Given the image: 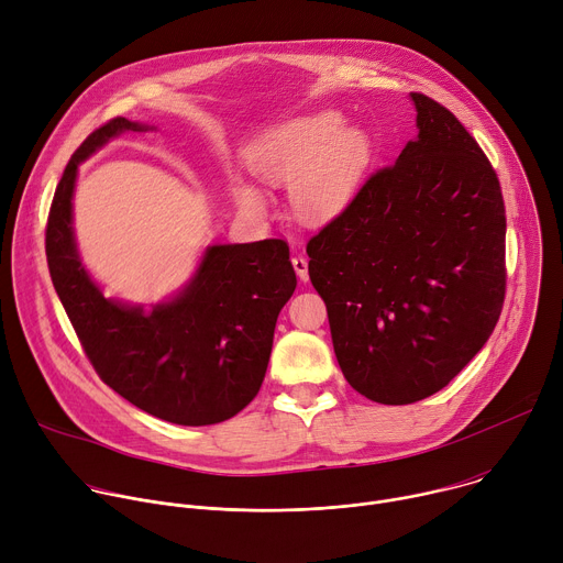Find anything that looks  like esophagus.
I'll use <instances>...</instances> for the list:
<instances>
[{
  "instance_id": "esophagus-1",
  "label": "esophagus",
  "mask_w": 563,
  "mask_h": 563,
  "mask_svg": "<svg viewBox=\"0 0 563 563\" xmlns=\"http://www.w3.org/2000/svg\"><path fill=\"white\" fill-rule=\"evenodd\" d=\"M291 265H294V272L300 280H307L309 278V272H307V261L302 256H294L291 258Z\"/></svg>"
}]
</instances>
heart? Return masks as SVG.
Segmentation results:
<instances>
[{
    "mask_svg": "<svg viewBox=\"0 0 563 563\" xmlns=\"http://www.w3.org/2000/svg\"><path fill=\"white\" fill-rule=\"evenodd\" d=\"M252 174L269 187H291L296 211L316 222L341 216L356 198L372 165V142L365 131L345 126L334 111L294 118L247 151ZM240 211L265 216V194L247 183L233 187Z\"/></svg>",
    "mask_w": 563,
    "mask_h": 563,
    "instance_id": "1",
    "label": "heart"
}]
</instances>
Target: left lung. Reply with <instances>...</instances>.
<instances>
[{"label": "left lung", "instance_id": "obj_1", "mask_svg": "<svg viewBox=\"0 0 563 563\" xmlns=\"http://www.w3.org/2000/svg\"><path fill=\"white\" fill-rule=\"evenodd\" d=\"M417 137L309 243L347 383L383 406L443 389L490 339L506 294V209L488 157L410 93Z\"/></svg>", "mask_w": 563, "mask_h": 563}]
</instances>
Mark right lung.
<instances>
[{
    "instance_id": "obj_1",
    "label": "right lung",
    "mask_w": 563,
    "mask_h": 563,
    "mask_svg": "<svg viewBox=\"0 0 563 563\" xmlns=\"http://www.w3.org/2000/svg\"><path fill=\"white\" fill-rule=\"evenodd\" d=\"M153 124L115 118L66 165L46 227L55 291L100 378L135 408L178 426H213L258 394L276 318L296 289L285 240L207 245L191 278L159 302L104 296L79 256L73 196L79 165L122 133Z\"/></svg>"
}]
</instances>
